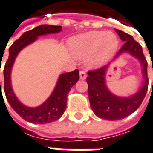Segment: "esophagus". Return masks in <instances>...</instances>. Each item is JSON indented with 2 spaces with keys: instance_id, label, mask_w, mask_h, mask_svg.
Returning <instances> with one entry per match:
<instances>
[{
  "instance_id": "34e87169",
  "label": "esophagus",
  "mask_w": 153,
  "mask_h": 153,
  "mask_svg": "<svg viewBox=\"0 0 153 153\" xmlns=\"http://www.w3.org/2000/svg\"><path fill=\"white\" fill-rule=\"evenodd\" d=\"M79 75H80V78L82 79V80H84V79H86V77H87V75H86V72L85 71H80V73H79Z\"/></svg>"
}]
</instances>
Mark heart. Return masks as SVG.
Wrapping results in <instances>:
<instances>
[{"instance_id":"1","label":"heart","mask_w":153,"mask_h":153,"mask_svg":"<svg viewBox=\"0 0 153 153\" xmlns=\"http://www.w3.org/2000/svg\"><path fill=\"white\" fill-rule=\"evenodd\" d=\"M118 45V40L111 32L91 31L71 41V49L77 58L88 56L91 66H100L109 60Z\"/></svg>"}]
</instances>
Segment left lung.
Returning a JSON list of instances; mask_svg holds the SVG:
<instances>
[{
    "instance_id": "1",
    "label": "left lung",
    "mask_w": 153,
    "mask_h": 153,
    "mask_svg": "<svg viewBox=\"0 0 153 153\" xmlns=\"http://www.w3.org/2000/svg\"><path fill=\"white\" fill-rule=\"evenodd\" d=\"M120 39L125 42L118 50L116 57L124 52H129L139 59L143 66L144 85L142 89L130 97H118L112 95L107 89L104 82V75L107 67L102 66L97 70L88 71L87 83L91 107L96 116L107 120H119L133 113L141 105L148 89L147 61L143 54L141 45L131 35L115 29ZM153 87V85H152Z\"/></svg>"
}]
</instances>
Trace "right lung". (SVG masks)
I'll list each match as a JSON object with an SVG mask.
<instances>
[{
	"label": "right lung",
	"mask_w": 153,
	"mask_h": 153,
	"mask_svg": "<svg viewBox=\"0 0 153 153\" xmlns=\"http://www.w3.org/2000/svg\"><path fill=\"white\" fill-rule=\"evenodd\" d=\"M62 30V26L53 25H41L29 31L25 32L20 38L16 40L9 48V56L4 66V91L7 102L11 105L13 110L19 114L23 119L33 124H47L57 120L65 111L67 105V96L71 87L75 85L79 80L78 70L67 72L61 75L55 91L51 94L49 99L36 108H29L19 102L14 94L10 82V73L13 63L17 54L27 44L36 40L37 36L58 33ZM1 72V71H0ZM1 90V81H0ZM2 95V94H1Z\"/></svg>",
	"instance_id": "add662e5"
}]
</instances>
